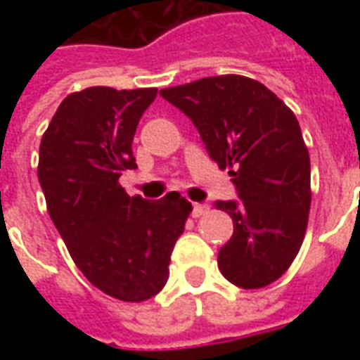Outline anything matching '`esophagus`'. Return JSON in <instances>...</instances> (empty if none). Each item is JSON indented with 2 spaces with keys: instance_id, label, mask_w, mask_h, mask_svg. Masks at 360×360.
Masks as SVG:
<instances>
[{
  "instance_id": "1",
  "label": "esophagus",
  "mask_w": 360,
  "mask_h": 360,
  "mask_svg": "<svg viewBox=\"0 0 360 360\" xmlns=\"http://www.w3.org/2000/svg\"><path fill=\"white\" fill-rule=\"evenodd\" d=\"M208 210H210V206H208V204L195 202L193 204V218H200V216H204Z\"/></svg>"
}]
</instances>
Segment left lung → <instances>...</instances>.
Returning <instances> with one entry per match:
<instances>
[{"label":"left lung","instance_id":"8db88e82","mask_svg":"<svg viewBox=\"0 0 360 360\" xmlns=\"http://www.w3.org/2000/svg\"><path fill=\"white\" fill-rule=\"evenodd\" d=\"M160 94L195 123L241 198L214 204L233 219V235L218 252L219 271L243 289L270 285L291 266L309 224L310 158L295 113L241 75L206 77Z\"/></svg>","mask_w":360,"mask_h":360}]
</instances>
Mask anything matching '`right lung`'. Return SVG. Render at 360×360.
<instances>
[{"label":"right lung","mask_w":360,"mask_h":360,"mask_svg":"<svg viewBox=\"0 0 360 360\" xmlns=\"http://www.w3.org/2000/svg\"><path fill=\"white\" fill-rule=\"evenodd\" d=\"M158 89L90 86L69 94L40 142L38 181L53 226L77 268L117 301H148L164 289L175 241L193 206L179 193L160 200L119 185L134 169L133 136Z\"/></svg>","instance_id":"add662e5"}]
</instances>
